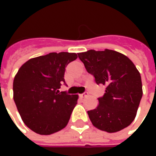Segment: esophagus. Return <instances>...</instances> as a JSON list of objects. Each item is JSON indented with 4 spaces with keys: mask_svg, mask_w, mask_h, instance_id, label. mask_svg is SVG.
<instances>
[{
    "mask_svg": "<svg viewBox=\"0 0 156 156\" xmlns=\"http://www.w3.org/2000/svg\"><path fill=\"white\" fill-rule=\"evenodd\" d=\"M87 95H88V93H87V92H85V93L81 94H80V97H81V98H85V97H87Z\"/></svg>",
    "mask_w": 156,
    "mask_h": 156,
    "instance_id": "obj_1",
    "label": "esophagus"
}]
</instances>
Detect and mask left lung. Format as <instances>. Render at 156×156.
<instances>
[{
    "label": "left lung",
    "mask_w": 156,
    "mask_h": 156,
    "mask_svg": "<svg viewBox=\"0 0 156 156\" xmlns=\"http://www.w3.org/2000/svg\"><path fill=\"white\" fill-rule=\"evenodd\" d=\"M78 56L99 85L106 86L99 104L87 111L95 128L115 133L127 128L136 116L142 97L141 75L132 61L119 52L88 50Z\"/></svg>",
    "instance_id": "8db88e82"
}]
</instances>
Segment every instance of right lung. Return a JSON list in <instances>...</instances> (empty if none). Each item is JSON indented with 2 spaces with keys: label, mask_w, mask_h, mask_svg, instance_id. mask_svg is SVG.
<instances>
[{
  "label": "right lung",
  "mask_w": 156,
  "mask_h": 156,
  "mask_svg": "<svg viewBox=\"0 0 156 156\" xmlns=\"http://www.w3.org/2000/svg\"><path fill=\"white\" fill-rule=\"evenodd\" d=\"M75 53H49L28 60L19 69L13 83L14 101L23 122L39 135L64 129L77 103L78 94L58 90L65 83V69Z\"/></svg>",
  "instance_id": "add662e5"
}]
</instances>
